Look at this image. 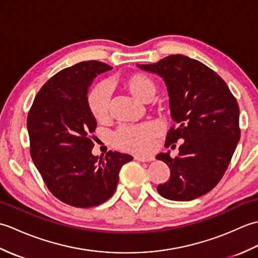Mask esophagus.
<instances>
[{"label": "esophagus", "mask_w": 258, "mask_h": 258, "mask_svg": "<svg viewBox=\"0 0 258 258\" xmlns=\"http://www.w3.org/2000/svg\"><path fill=\"white\" fill-rule=\"evenodd\" d=\"M134 160H135V161H139V162H152L153 160H154V157H153V156L135 155V156H134Z\"/></svg>", "instance_id": "1"}]
</instances>
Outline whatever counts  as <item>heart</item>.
I'll return each mask as SVG.
<instances>
[{
	"label": "heart",
	"instance_id": "obj_1",
	"mask_svg": "<svg viewBox=\"0 0 258 258\" xmlns=\"http://www.w3.org/2000/svg\"><path fill=\"white\" fill-rule=\"evenodd\" d=\"M119 84L135 98L143 103H149L154 98L157 85L151 76L144 73H134L120 79ZM111 95L107 86L97 85L93 87L87 95V105L90 113L97 122L106 120L109 114ZM161 134L160 125L146 122L139 125H124L114 134V142L119 149L134 153H149L154 147L155 139Z\"/></svg>",
	"mask_w": 258,
	"mask_h": 258
}]
</instances>
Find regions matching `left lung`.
<instances>
[{
    "instance_id": "left-lung-1",
    "label": "left lung",
    "mask_w": 258,
    "mask_h": 258,
    "mask_svg": "<svg viewBox=\"0 0 258 258\" xmlns=\"http://www.w3.org/2000/svg\"><path fill=\"white\" fill-rule=\"evenodd\" d=\"M138 67L160 75L167 86L176 125L168 131L165 146L184 141L178 156L172 158L168 152L156 155L171 169L169 179L157 191L171 201L195 200L218 184L236 149L240 138L236 98L220 75L180 54Z\"/></svg>"
}]
</instances>
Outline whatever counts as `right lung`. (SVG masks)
<instances>
[{
	"instance_id": "add662e5",
	"label": "right lung",
	"mask_w": 258,
	"mask_h": 258,
	"mask_svg": "<svg viewBox=\"0 0 258 258\" xmlns=\"http://www.w3.org/2000/svg\"><path fill=\"white\" fill-rule=\"evenodd\" d=\"M112 70L97 62H81L59 71L42 86L27 115L30 153L51 193L74 207L102 204L116 189L118 173L133 157L108 151L94 156L92 134L96 120L87 93L98 74Z\"/></svg>"
}]
</instances>
